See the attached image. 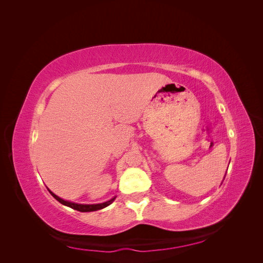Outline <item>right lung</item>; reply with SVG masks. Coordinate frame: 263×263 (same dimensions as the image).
I'll use <instances>...</instances> for the list:
<instances>
[{
	"mask_svg": "<svg viewBox=\"0 0 263 263\" xmlns=\"http://www.w3.org/2000/svg\"><path fill=\"white\" fill-rule=\"evenodd\" d=\"M48 191H49V193H50L59 203H61L62 205L68 206V208L73 209V210H76V211H79V212H94V211H98V210H102V209L106 208V206L112 204V203L115 201V198H116V196H114V197L110 198V200H108V201H106V202H104V203H100V204H78V203H73V202L63 200V198H61V197L55 195L54 193H52L49 189H48Z\"/></svg>",
	"mask_w": 263,
	"mask_h": 263,
	"instance_id": "add662e5",
	"label": "right lung"
}]
</instances>
